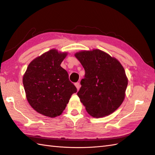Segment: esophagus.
I'll return each mask as SVG.
<instances>
[{
  "label": "esophagus",
  "mask_w": 155,
  "mask_h": 155,
  "mask_svg": "<svg viewBox=\"0 0 155 155\" xmlns=\"http://www.w3.org/2000/svg\"><path fill=\"white\" fill-rule=\"evenodd\" d=\"M74 85L76 86V87H77V90H78L79 89V88H80V83H76L75 84H74Z\"/></svg>",
  "instance_id": "obj_1"
}]
</instances>
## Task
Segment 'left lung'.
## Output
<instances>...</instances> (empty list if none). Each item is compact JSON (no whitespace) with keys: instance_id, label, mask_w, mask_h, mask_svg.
Wrapping results in <instances>:
<instances>
[{"instance_id":"left-lung-1","label":"left lung","mask_w":155,"mask_h":155,"mask_svg":"<svg viewBox=\"0 0 155 155\" xmlns=\"http://www.w3.org/2000/svg\"><path fill=\"white\" fill-rule=\"evenodd\" d=\"M85 71L77 93L88 113L99 118L113 113L124 101L128 80L116 58L98 49L75 54Z\"/></svg>"}]
</instances>
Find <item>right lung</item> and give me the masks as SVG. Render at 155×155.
I'll return each instance as SVG.
<instances>
[{"label": "right lung", "mask_w": 155, "mask_h": 155, "mask_svg": "<svg viewBox=\"0 0 155 155\" xmlns=\"http://www.w3.org/2000/svg\"><path fill=\"white\" fill-rule=\"evenodd\" d=\"M67 53L52 49L34 59L23 76L27 101L38 113L51 118L61 114L77 89L61 64Z\"/></svg>", "instance_id": "add662e5"}]
</instances>
